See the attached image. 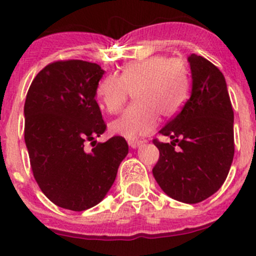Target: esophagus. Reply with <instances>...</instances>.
Wrapping results in <instances>:
<instances>
[{
	"instance_id": "34e87169",
	"label": "esophagus",
	"mask_w": 256,
	"mask_h": 256,
	"mask_svg": "<svg viewBox=\"0 0 256 256\" xmlns=\"http://www.w3.org/2000/svg\"><path fill=\"white\" fill-rule=\"evenodd\" d=\"M144 141H138V140H134V141H128V146L131 147V148H138V147L142 146Z\"/></svg>"
}]
</instances>
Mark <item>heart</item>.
<instances>
[{"label":"heart","instance_id":"heart-1","mask_svg":"<svg viewBox=\"0 0 256 256\" xmlns=\"http://www.w3.org/2000/svg\"><path fill=\"white\" fill-rule=\"evenodd\" d=\"M188 73L183 62L152 56L131 62L118 76H108L96 86V96L108 112L122 108L128 92L138 104L128 106L109 125L112 135L134 141L156 128L158 114L171 118L180 112L188 96Z\"/></svg>","mask_w":256,"mask_h":256}]
</instances>
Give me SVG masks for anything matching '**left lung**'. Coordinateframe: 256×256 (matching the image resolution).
I'll return each mask as SVG.
<instances>
[{"label":"left lung","instance_id":"obj_1","mask_svg":"<svg viewBox=\"0 0 256 256\" xmlns=\"http://www.w3.org/2000/svg\"><path fill=\"white\" fill-rule=\"evenodd\" d=\"M190 99L158 131L170 144L154 140L160 158L152 170L161 190L178 202L207 200L226 180L234 157V112L226 78L214 64L190 54Z\"/></svg>","mask_w":256,"mask_h":256}]
</instances>
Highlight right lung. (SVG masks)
<instances>
[{"label":"right lung","mask_w":256,"mask_h":256,"mask_svg":"<svg viewBox=\"0 0 256 256\" xmlns=\"http://www.w3.org/2000/svg\"><path fill=\"white\" fill-rule=\"evenodd\" d=\"M105 72L84 60L54 62L37 74L24 102V141L33 176L58 207L82 212L102 202L112 188L128 144L121 136L98 142L106 125L96 86Z\"/></svg>","instance_id":"right-lung-1"}]
</instances>
